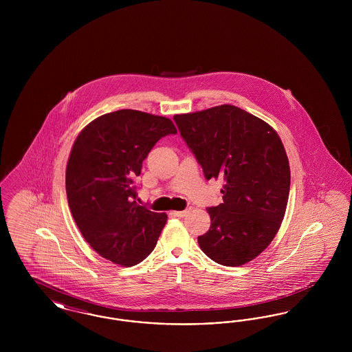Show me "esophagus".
<instances>
[{
	"label": "esophagus",
	"instance_id": "obj_1",
	"mask_svg": "<svg viewBox=\"0 0 352 352\" xmlns=\"http://www.w3.org/2000/svg\"><path fill=\"white\" fill-rule=\"evenodd\" d=\"M190 211H191V208H186L184 211H173L171 214H173L174 217H177V218H184Z\"/></svg>",
	"mask_w": 352,
	"mask_h": 352
}]
</instances>
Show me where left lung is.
Masks as SVG:
<instances>
[{
  "instance_id": "obj_1",
  "label": "left lung",
  "mask_w": 352,
  "mask_h": 352,
  "mask_svg": "<svg viewBox=\"0 0 352 352\" xmlns=\"http://www.w3.org/2000/svg\"><path fill=\"white\" fill-rule=\"evenodd\" d=\"M181 135L207 179H221L223 203L207 208L210 230L201 251L226 267H240L267 250L284 220L290 166L278 133L231 104L175 115Z\"/></svg>"
}]
</instances>
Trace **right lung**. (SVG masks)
<instances>
[{
  "label": "right lung",
  "instance_id": "obj_1",
  "mask_svg": "<svg viewBox=\"0 0 352 352\" xmlns=\"http://www.w3.org/2000/svg\"><path fill=\"white\" fill-rule=\"evenodd\" d=\"M175 133L170 118L120 109L95 118L78 134L66 168L68 206L101 257L133 267L154 250L168 215L135 203L134 181L155 142Z\"/></svg>",
  "mask_w": 352,
  "mask_h": 352
}]
</instances>
